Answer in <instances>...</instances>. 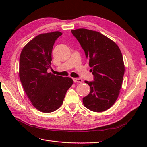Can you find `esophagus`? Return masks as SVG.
I'll return each mask as SVG.
<instances>
[{"mask_svg":"<svg viewBox=\"0 0 147 147\" xmlns=\"http://www.w3.org/2000/svg\"><path fill=\"white\" fill-rule=\"evenodd\" d=\"M73 80L74 81V82L75 83H82L83 82V80L81 78H74Z\"/></svg>","mask_w":147,"mask_h":147,"instance_id":"obj_1","label":"esophagus"}]
</instances>
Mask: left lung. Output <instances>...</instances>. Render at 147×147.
Returning a JSON list of instances; mask_svg holds the SVG:
<instances>
[{
	"label": "left lung",
	"mask_w": 147,
	"mask_h": 147,
	"mask_svg": "<svg viewBox=\"0 0 147 147\" xmlns=\"http://www.w3.org/2000/svg\"><path fill=\"white\" fill-rule=\"evenodd\" d=\"M85 53L93 74L89 94L83 98L85 107L103 112L114 105L119 95L124 74L123 57L114 42L95 31L80 28L71 30Z\"/></svg>",
	"instance_id": "left-lung-1"
}]
</instances>
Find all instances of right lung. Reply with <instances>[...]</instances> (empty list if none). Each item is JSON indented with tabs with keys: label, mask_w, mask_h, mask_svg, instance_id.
Returning a JSON list of instances; mask_svg holds the SVG:
<instances>
[{
	"label": "right lung",
	"mask_w": 147,
	"mask_h": 147,
	"mask_svg": "<svg viewBox=\"0 0 147 147\" xmlns=\"http://www.w3.org/2000/svg\"><path fill=\"white\" fill-rule=\"evenodd\" d=\"M60 32L42 33L24 47L20 57V78L28 97L37 110L52 112L63 103L73 83L71 78L48 73L51 68L52 51Z\"/></svg>",
	"instance_id": "add662e5"
}]
</instances>
